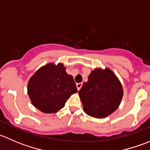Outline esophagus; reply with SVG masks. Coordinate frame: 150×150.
<instances>
[{
    "label": "esophagus",
    "mask_w": 150,
    "mask_h": 150,
    "mask_svg": "<svg viewBox=\"0 0 150 150\" xmlns=\"http://www.w3.org/2000/svg\"><path fill=\"white\" fill-rule=\"evenodd\" d=\"M83 86V83H77L76 84V86H77V88H78V90L79 91L80 89L81 88V87H82Z\"/></svg>",
    "instance_id": "34e87169"
}]
</instances>
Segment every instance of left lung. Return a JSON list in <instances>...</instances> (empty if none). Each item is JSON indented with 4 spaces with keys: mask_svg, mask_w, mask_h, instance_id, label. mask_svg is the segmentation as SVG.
<instances>
[{
    "mask_svg": "<svg viewBox=\"0 0 150 150\" xmlns=\"http://www.w3.org/2000/svg\"><path fill=\"white\" fill-rule=\"evenodd\" d=\"M78 93L88 115L104 118L118 108L123 96V89L111 69L96 68L91 72L88 81L83 84Z\"/></svg>",
    "mask_w": 150,
    "mask_h": 150,
    "instance_id": "left-lung-1",
    "label": "left lung"
}]
</instances>
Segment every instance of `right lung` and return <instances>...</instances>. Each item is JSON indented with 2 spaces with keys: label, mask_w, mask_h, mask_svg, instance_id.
I'll list each match as a JSON object with an SVG mask.
<instances>
[{
  "label": "right lung",
  "mask_w": 150,
  "mask_h": 150,
  "mask_svg": "<svg viewBox=\"0 0 150 150\" xmlns=\"http://www.w3.org/2000/svg\"><path fill=\"white\" fill-rule=\"evenodd\" d=\"M73 77L68 75L62 63H48L39 68L30 78L28 93L32 104L44 113L62 109L70 96L77 93Z\"/></svg>",
  "instance_id": "add662e5"
}]
</instances>
